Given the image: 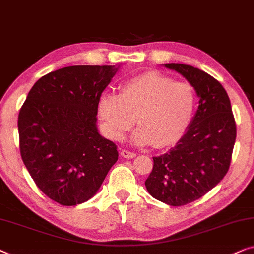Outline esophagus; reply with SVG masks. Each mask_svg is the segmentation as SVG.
I'll return each instance as SVG.
<instances>
[{"label":"esophagus","instance_id":"obj_1","mask_svg":"<svg viewBox=\"0 0 254 254\" xmlns=\"http://www.w3.org/2000/svg\"><path fill=\"white\" fill-rule=\"evenodd\" d=\"M120 153H121V156H123L124 158H128V159H129V158L136 157V153L131 152V151H128V150H121Z\"/></svg>","mask_w":254,"mask_h":254}]
</instances>
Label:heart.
<instances>
[{
  "label": "heart",
  "mask_w": 254,
  "mask_h": 254,
  "mask_svg": "<svg viewBox=\"0 0 254 254\" xmlns=\"http://www.w3.org/2000/svg\"><path fill=\"white\" fill-rule=\"evenodd\" d=\"M196 103V91L191 84L150 71L121 83L119 95L102 94L97 110L112 139L123 138L134 126L136 117L139 127L131 136L134 144L164 148L174 144L186 133Z\"/></svg>",
  "instance_id": "heart-1"
}]
</instances>
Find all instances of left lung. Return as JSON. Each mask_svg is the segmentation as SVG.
<instances>
[{
    "instance_id": "left-lung-1",
    "label": "left lung",
    "mask_w": 254,
    "mask_h": 254,
    "mask_svg": "<svg viewBox=\"0 0 254 254\" xmlns=\"http://www.w3.org/2000/svg\"><path fill=\"white\" fill-rule=\"evenodd\" d=\"M199 97L196 115L174 148L153 157L145 181L153 198L171 206L199 199L225 178L236 139V123L227 91L218 80L190 65L170 63Z\"/></svg>"
}]
</instances>
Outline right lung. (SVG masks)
<instances>
[{
    "label": "right lung",
    "instance_id": "right-lung-1",
    "mask_svg": "<svg viewBox=\"0 0 254 254\" xmlns=\"http://www.w3.org/2000/svg\"><path fill=\"white\" fill-rule=\"evenodd\" d=\"M118 67L76 65L48 73L19 111L21 159L38 188L63 206L90 199L118 160L117 145L96 126L98 98Z\"/></svg>",
    "mask_w": 254,
    "mask_h": 254
}]
</instances>
